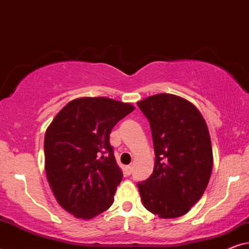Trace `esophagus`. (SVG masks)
Instances as JSON below:
<instances>
[{
	"instance_id": "1",
	"label": "esophagus",
	"mask_w": 249,
	"mask_h": 249,
	"mask_svg": "<svg viewBox=\"0 0 249 249\" xmlns=\"http://www.w3.org/2000/svg\"><path fill=\"white\" fill-rule=\"evenodd\" d=\"M132 171H133V167L132 166H126L125 167V174L127 175V176H129L130 174H132Z\"/></svg>"
}]
</instances>
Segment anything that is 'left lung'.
I'll list each match as a JSON object with an SVG mask.
<instances>
[{
    "label": "left lung",
    "instance_id": "obj_1",
    "mask_svg": "<svg viewBox=\"0 0 249 249\" xmlns=\"http://www.w3.org/2000/svg\"><path fill=\"white\" fill-rule=\"evenodd\" d=\"M149 121L154 171L137 183L145 208L161 218L184 215L203 196L213 168L210 133L188 100L169 93L137 102Z\"/></svg>",
    "mask_w": 249,
    "mask_h": 249
}]
</instances>
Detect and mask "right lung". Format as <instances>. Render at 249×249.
<instances>
[{"label":"right lung","instance_id":"add662e5","mask_svg":"<svg viewBox=\"0 0 249 249\" xmlns=\"http://www.w3.org/2000/svg\"><path fill=\"white\" fill-rule=\"evenodd\" d=\"M134 107L103 98H80L62 107L45 134V170L59 204L90 220L114 202L123 172L109 134Z\"/></svg>","mask_w":249,"mask_h":249}]
</instances>
